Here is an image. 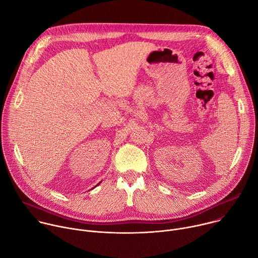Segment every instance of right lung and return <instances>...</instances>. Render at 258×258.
<instances>
[{"instance_id": "1", "label": "right lung", "mask_w": 258, "mask_h": 258, "mask_svg": "<svg viewBox=\"0 0 258 258\" xmlns=\"http://www.w3.org/2000/svg\"><path fill=\"white\" fill-rule=\"evenodd\" d=\"M100 182H101V181H100ZM100 182H99V183H100ZM99 183H98V185H99ZM98 185H97V186H98Z\"/></svg>"}]
</instances>
